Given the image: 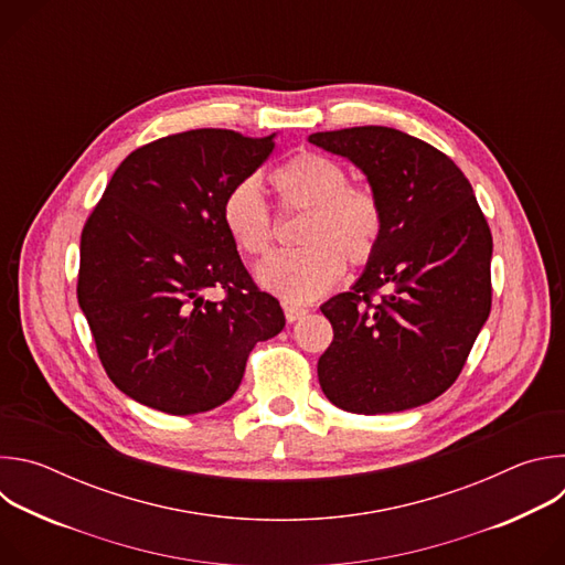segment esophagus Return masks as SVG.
Listing matches in <instances>:
<instances>
[{"label": "esophagus", "mask_w": 565, "mask_h": 565, "mask_svg": "<svg viewBox=\"0 0 565 565\" xmlns=\"http://www.w3.org/2000/svg\"><path fill=\"white\" fill-rule=\"evenodd\" d=\"M306 312H308L306 308L295 306V303H286V306H284V315H286V321H288V324H292V321L301 319Z\"/></svg>", "instance_id": "1"}]
</instances>
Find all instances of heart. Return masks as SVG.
Masks as SVG:
<instances>
[{
	"label": "heart",
	"instance_id": "b5f03b06",
	"mask_svg": "<svg viewBox=\"0 0 565 565\" xmlns=\"http://www.w3.org/2000/svg\"><path fill=\"white\" fill-rule=\"evenodd\" d=\"M279 203L303 212L295 253H281L257 268V281L288 303H308L329 292L344 275V259L364 266L377 250L384 232L380 199L366 188H353L338 160L301 151L270 177ZM221 221L232 244L250 257L273 246V216L255 179L232 185L221 203Z\"/></svg>",
	"mask_w": 565,
	"mask_h": 565
}]
</instances>
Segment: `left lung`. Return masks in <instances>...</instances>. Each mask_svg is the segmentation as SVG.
<instances>
[{
	"instance_id": "1",
	"label": "left lung",
	"mask_w": 565,
	"mask_h": 565,
	"mask_svg": "<svg viewBox=\"0 0 565 565\" xmlns=\"http://www.w3.org/2000/svg\"><path fill=\"white\" fill-rule=\"evenodd\" d=\"M308 142L366 177L384 232L364 273L321 303L333 342L317 377L335 407L377 416L445 393L492 306V234L454 160L391 127L317 131ZM384 289L377 302L370 295Z\"/></svg>"
}]
</instances>
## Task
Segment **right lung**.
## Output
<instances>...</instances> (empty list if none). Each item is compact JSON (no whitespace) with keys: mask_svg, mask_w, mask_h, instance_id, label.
Wrapping results in <instances>:
<instances>
[{"mask_svg":"<svg viewBox=\"0 0 565 565\" xmlns=\"http://www.w3.org/2000/svg\"><path fill=\"white\" fill-rule=\"evenodd\" d=\"M275 136L192 129L153 140L122 160L83 230L77 303L107 375L145 407H221L255 344L286 327L221 221L227 190L257 172ZM214 287L221 302L204 297Z\"/></svg>","mask_w":565,"mask_h":565,"instance_id":"obj_1","label":"right lung"}]
</instances>
